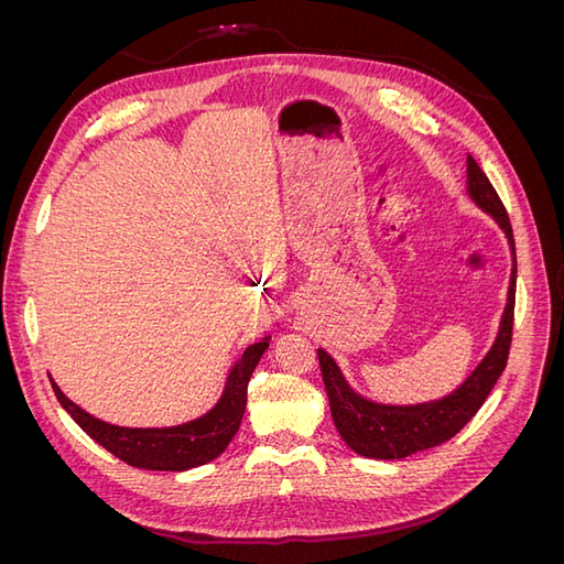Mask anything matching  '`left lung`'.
<instances>
[{"label":"left lung","instance_id":"obj_1","mask_svg":"<svg viewBox=\"0 0 564 564\" xmlns=\"http://www.w3.org/2000/svg\"><path fill=\"white\" fill-rule=\"evenodd\" d=\"M468 193L487 214L499 220V226L506 230L510 249L516 253L513 228L503 207L499 193L485 176L470 155H468ZM516 256H513V275H510L508 303L501 319V332L494 340L491 350L480 362L470 377L458 386L452 395L437 402H425L414 406H390L369 402L348 388L344 373L338 371L336 362L324 352L317 350V360L322 369V381L327 388V398L332 406V419L340 437L346 445L369 458H404L423 449H431L452 440L464 425L477 414L491 392L494 383L506 369L510 340H513V317H516Z\"/></svg>","mask_w":564,"mask_h":564}]
</instances>
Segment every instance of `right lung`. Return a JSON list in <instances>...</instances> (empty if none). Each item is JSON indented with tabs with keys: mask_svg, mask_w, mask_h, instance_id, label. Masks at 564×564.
Wrapping results in <instances>:
<instances>
[{
	"mask_svg": "<svg viewBox=\"0 0 564 564\" xmlns=\"http://www.w3.org/2000/svg\"><path fill=\"white\" fill-rule=\"evenodd\" d=\"M265 348L268 338L251 344L232 367L224 395L212 412L174 429H122L98 421L67 400L54 381L51 386L61 406L77 421L79 429L124 464L145 470H187L209 464L230 445L245 416L249 379Z\"/></svg>",
	"mask_w": 564,
	"mask_h": 564,
	"instance_id": "add662e5",
	"label": "right lung"
}]
</instances>
